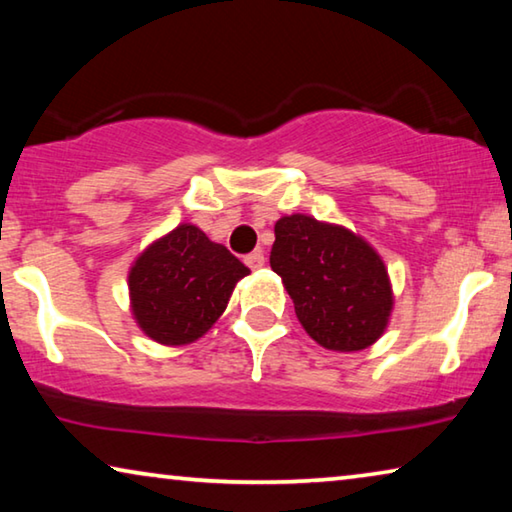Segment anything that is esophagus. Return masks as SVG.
<instances>
[{"label": "esophagus", "mask_w": 512, "mask_h": 512, "mask_svg": "<svg viewBox=\"0 0 512 512\" xmlns=\"http://www.w3.org/2000/svg\"><path fill=\"white\" fill-rule=\"evenodd\" d=\"M246 266L253 268V271H259V268L264 266V253H262V250H255V253H250L246 257Z\"/></svg>", "instance_id": "34e87169"}]
</instances>
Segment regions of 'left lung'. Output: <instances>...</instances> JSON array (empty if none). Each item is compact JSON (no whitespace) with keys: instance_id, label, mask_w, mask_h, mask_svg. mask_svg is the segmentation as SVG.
<instances>
[{"instance_id":"obj_1","label":"left lung","mask_w":512,"mask_h":512,"mask_svg":"<svg viewBox=\"0 0 512 512\" xmlns=\"http://www.w3.org/2000/svg\"><path fill=\"white\" fill-rule=\"evenodd\" d=\"M271 268L282 277L300 325L327 350H366L391 323L395 296L384 259L345 225L300 212L282 216Z\"/></svg>"}]
</instances>
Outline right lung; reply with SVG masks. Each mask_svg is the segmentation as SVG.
Returning a JSON list of instances; mask_svg holds the SVG:
<instances>
[{
	"label": "right lung",
	"mask_w": 512,
	"mask_h": 512,
	"mask_svg": "<svg viewBox=\"0 0 512 512\" xmlns=\"http://www.w3.org/2000/svg\"><path fill=\"white\" fill-rule=\"evenodd\" d=\"M250 268L194 223L151 241L128 268V298L137 327L169 348L210 332Z\"/></svg>",
	"instance_id": "right-lung-1"
}]
</instances>
